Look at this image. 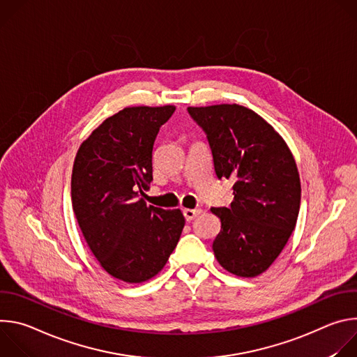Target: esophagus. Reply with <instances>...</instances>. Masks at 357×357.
Wrapping results in <instances>:
<instances>
[{
	"label": "esophagus",
	"instance_id": "obj_1",
	"mask_svg": "<svg viewBox=\"0 0 357 357\" xmlns=\"http://www.w3.org/2000/svg\"><path fill=\"white\" fill-rule=\"evenodd\" d=\"M202 213V209H183V216L186 219V222L193 220L195 218H197Z\"/></svg>",
	"mask_w": 357,
	"mask_h": 357
}]
</instances>
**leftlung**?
I'll return each mask as SVG.
<instances>
[{
  "instance_id": "8db88e82",
  "label": "left lung",
  "mask_w": 357,
  "mask_h": 357,
  "mask_svg": "<svg viewBox=\"0 0 357 357\" xmlns=\"http://www.w3.org/2000/svg\"><path fill=\"white\" fill-rule=\"evenodd\" d=\"M208 135L215 172L233 179L229 208H212L222 229L213 241L219 264L237 277H257L280 256L295 229L301 181L282 137L238 105L188 107Z\"/></svg>"
}]
</instances>
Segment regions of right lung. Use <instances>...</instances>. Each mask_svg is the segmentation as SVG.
<instances>
[{
	"label": "right lung",
	"mask_w": 357,
	"mask_h": 357,
	"mask_svg": "<svg viewBox=\"0 0 357 357\" xmlns=\"http://www.w3.org/2000/svg\"><path fill=\"white\" fill-rule=\"evenodd\" d=\"M174 106L126 107L82 142L72 171V205L94 257L112 277L139 284L155 277L175 250L185 218L148 206L152 148Z\"/></svg>",
	"instance_id": "1"
}]
</instances>
